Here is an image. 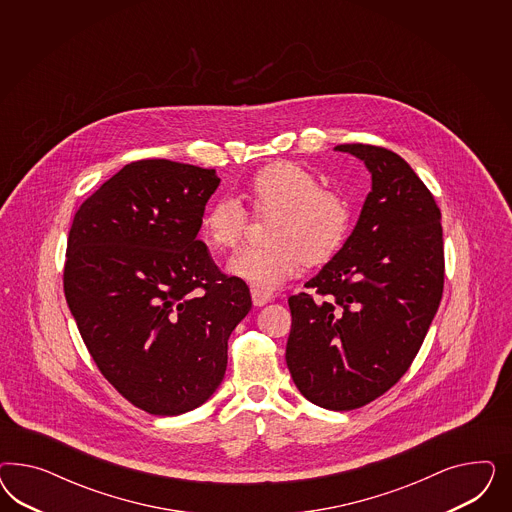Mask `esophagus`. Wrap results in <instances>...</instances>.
I'll use <instances>...</instances> for the list:
<instances>
[{"instance_id":"obj_1","label":"esophagus","mask_w":512,"mask_h":512,"mask_svg":"<svg viewBox=\"0 0 512 512\" xmlns=\"http://www.w3.org/2000/svg\"><path fill=\"white\" fill-rule=\"evenodd\" d=\"M251 300H253L255 306H264V304H268L272 300V295L259 291V289H251Z\"/></svg>"}]
</instances>
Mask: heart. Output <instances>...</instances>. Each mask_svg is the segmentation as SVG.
I'll list each match as a JSON object with an SVG mask.
<instances>
[{"instance_id":"obj_1","label":"heart","mask_w":512,"mask_h":512,"mask_svg":"<svg viewBox=\"0 0 512 512\" xmlns=\"http://www.w3.org/2000/svg\"><path fill=\"white\" fill-rule=\"evenodd\" d=\"M251 208L268 223L264 248L240 249L229 274L259 291H274L295 278L304 261H328L349 233L351 210L340 193L325 189L313 172L295 163H274L248 184ZM248 227V212L234 197L210 202L201 217L202 236L217 251L236 248Z\"/></svg>"}]
</instances>
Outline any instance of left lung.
<instances>
[{"instance_id":"1","label":"left lung","mask_w":512,"mask_h":512,"mask_svg":"<svg viewBox=\"0 0 512 512\" xmlns=\"http://www.w3.org/2000/svg\"><path fill=\"white\" fill-rule=\"evenodd\" d=\"M372 172L357 227L289 298L287 368L311 403L351 411L394 387L417 357L443 296L441 210L402 157L340 144Z\"/></svg>"}]
</instances>
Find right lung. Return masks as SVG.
I'll use <instances>...</instances> for the list:
<instances>
[{
	"instance_id": "right-lung-1",
	"label": "right lung",
	"mask_w": 512,
	"mask_h": 512,
	"mask_svg": "<svg viewBox=\"0 0 512 512\" xmlns=\"http://www.w3.org/2000/svg\"><path fill=\"white\" fill-rule=\"evenodd\" d=\"M214 169L169 159L125 165L80 204L63 291L93 362L127 402L159 417L206 402L227 341L251 310L248 285L197 240Z\"/></svg>"
}]
</instances>
